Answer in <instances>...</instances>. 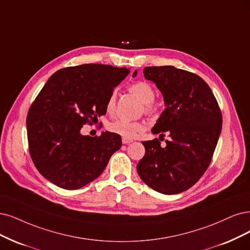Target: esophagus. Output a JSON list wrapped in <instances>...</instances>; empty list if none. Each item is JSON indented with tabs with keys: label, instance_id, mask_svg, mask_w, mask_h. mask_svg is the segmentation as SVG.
<instances>
[{
	"label": "esophagus",
	"instance_id": "esophagus-1",
	"mask_svg": "<svg viewBox=\"0 0 250 250\" xmlns=\"http://www.w3.org/2000/svg\"><path fill=\"white\" fill-rule=\"evenodd\" d=\"M134 140L133 139H128V138H123V143L124 144H130L132 143Z\"/></svg>",
	"mask_w": 250,
	"mask_h": 250
}]
</instances>
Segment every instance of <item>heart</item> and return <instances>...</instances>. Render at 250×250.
Listing matches in <instances>:
<instances>
[{
  "instance_id": "b5f03b06",
  "label": "heart",
  "mask_w": 250,
  "mask_h": 250,
  "mask_svg": "<svg viewBox=\"0 0 250 250\" xmlns=\"http://www.w3.org/2000/svg\"><path fill=\"white\" fill-rule=\"evenodd\" d=\"M130 91L133 92L136 97L139 98L143 104H145V113L151 114L154 112L155 105L153 104V99L155 96V91L149 83L145 81L135 82L130 86ZM115 92H112L108 98L106 104V109L109 113H112L115 109ZM108 130L114 134L123 136V138L132 139V138L136 137L138 133L144 130V125L140 122H130V120L119 118L108 125Z\"/></svg>"
}]
</instances>
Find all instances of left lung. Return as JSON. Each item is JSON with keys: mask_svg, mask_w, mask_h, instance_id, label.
<instances>
[{"mask_svg": "<svg viewBox=\"0 0 250 250\" xmlns=\"http://www.w3.org/2000/svg\"><path fill=\"white\" fill-rule=\"evenodd\" d=\"M143 73L161 90L166 105L151 132L168 134L169 140L166 146L158 138L143 141L145 155L137 171L152 189L176 195L191 188L209 167L223 116L213 92L196 74L173 66L146 67Z\"/></svg>", "mask_w": 250, "mask_h": 250, "instance_id": "obj_1", "label": "left lung"}]
</instances>
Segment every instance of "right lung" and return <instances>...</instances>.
I'll list each match as a JSON object with an SVG mask.
<instances>
[{
    "label": "right lung",
    "mask_w": 250,
    "mask_h": 250,
    "mask_svg": "<svg viewBox=\"0 0 250 250\" xmlns=\"http://www.w3.org/2000/svg\"><path fill=\"white\" fill-rule=\"evenodd\" d=\"M130 73L126 68L84 63L55 72L26 116L31 158L42 176L64 189L86 186L103 173L122 147V137L83 136V125L106 114L108 98Z\"/></svg>",
    "instance_id": "1"
}]
</instances>
